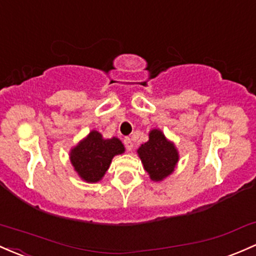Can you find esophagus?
<instances>
[{"label": "esophagus", "mask_w": 256, "mask_h": 256, "mask_svg": "<svg viewBox=\"0 0 256 256\" xmlns=\"http://www.w3.org/2000/svg\"><path fill=\"white\" fill-rule=\"evenodd\" d=\"M124 144H125L126 150H132L134 142H132V140L130 138V137H125V138H124Z\"/></svg>", "instance_id": "1"}]
</instances>
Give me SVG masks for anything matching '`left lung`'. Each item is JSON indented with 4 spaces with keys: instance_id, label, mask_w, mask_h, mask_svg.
<instances>
[{
    "instance_id": "8db88e82",
    "label": "left lung",
    "mask_w": 256,
    "mask_h": 256,
    "mask_svg": "<svg viewBox=\"0 0 256 256\" xmlns=\"http://www.w3.org/2000/svg\"><path fill=\"white\" fill-rule=\"evenodd\" d=\"M137 153L150 180L156 182L171 175L178 162V152L175 144L158 128L150 131L148 142L141 144Z\"/></svg>"
}]
</instances>
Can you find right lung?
Instances as JSON below:
<instances>
[{"label": "right lung", "mask_w": 256, "mask_h": 256, "mask_svg": "<svg viewBox=\"0 0 256 256\" xmlns=\"http://www.w3.org/2000/svg\"><path fill=\"white\" fill-rule=\"evenodd\" d=\"M125 147L116 137L103 138L98 131L92 130L86 138L70 150V162L84 181L94 184L102 180L110 166L112 159L122 154Z\"/></svg>", "instance_id": "right-lung-1"}]
</instances>
